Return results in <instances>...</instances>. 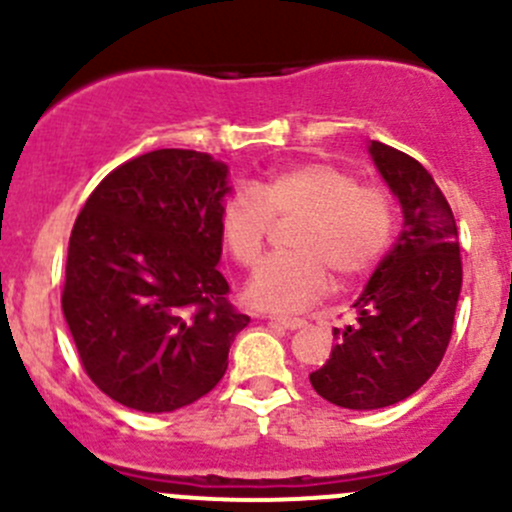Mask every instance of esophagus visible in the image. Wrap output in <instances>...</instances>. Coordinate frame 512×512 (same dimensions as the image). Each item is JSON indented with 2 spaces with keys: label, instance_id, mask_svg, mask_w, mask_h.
I'll use <instances>...</instances> for the list:
<instances>
[{
  "label": "esophagus",
  "instance_id": "esophagus-1",
  "mask_svg": "<svg viewBox=\"0 0 512 512\" xmlns=\"http://www.w3.org/2000/svg\"><path fill=\"white\" fill-rule=\"evenodd\" d=\"M267 322L275 324V327H282V329H299L304 324V319H299V317H282V314H272V317H267Z\"/></svg>",
  "mask_w": 512,
  "mask_h": 512
}]
</instances>
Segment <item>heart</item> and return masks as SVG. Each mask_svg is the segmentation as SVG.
Segmentation results:
<instances>
[{
	"instance_id": "obj_1",
	"label": "heart",
	"mask_w": 512,
	"mask_h": 512,
	"mask_svg": "<svg viewBox=\"0 0 512 512\" xmlns=\"http://www.w3.org/2000/svg\"><path fill=\"white\" fill-rule=\"evenodd\" d=\"M275 220H294L287 232L289 252L260 267L247 297L257 307L289 312L317 302L327 292L329 275L347 285L384 257L394 240L396 200L339 165H282L260 188H237L223 205L220 232L237 265H260Z\"/></svg>"
}]
</instances>
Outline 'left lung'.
<instances>
[{"instance_id": "obj_1", "label": "left lung", "mask_w": 512, "mask_h": 512, "mask_svg": "<svg viewBox=\"0 0 512 512\" xmlns=\"http://www.w3.org/2000/svg\"><path fill=\"white\" fill-rule=\"evenodd\" d=\"M371 158L404 210V232L334 329L337 347L312 371L314 391L342 409L399 404L433 376L453 334L463 265L451 205L433 175L404 151L371 141Z\"/></svg>"}]
</instances>
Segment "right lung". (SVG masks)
Segmentation results:
<instances>
[{"mask_svg":"<svg viewBox=\"0 0 512 512\" xmlns=\"http://www.w3.org/2000/svg\"><path fill=\"white\" fill-rule=\"evenodd\" d=\"M225 178L208 153L160 148L113 168L76 218L61 307L89 379L128 409L213 391L250 322L215 267Z\"/></svg>","mask_w":512,"mask_h":512,"instance_id":"add662e5","label":"right lung"}]
</instances>
